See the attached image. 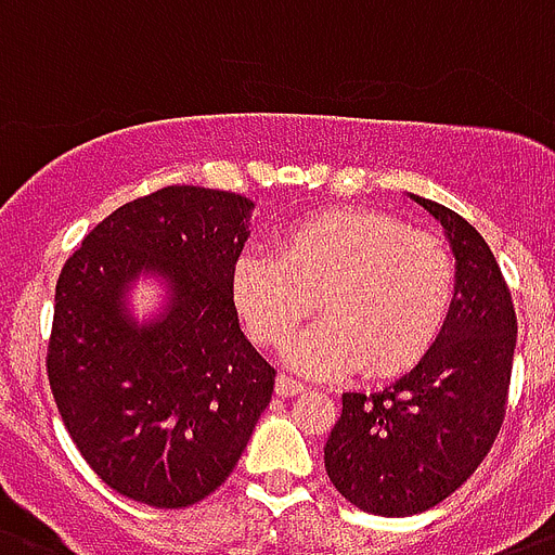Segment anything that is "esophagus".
Listing matches in <instances>:
<instances>
[{"mask_svg": "<svg viewBox=\"0 0 555 555\" xmlns=\"http://www.w3.org/2000/svg\"><path fill=\"white\" fill-rule=\"evenodd\" d=\"M276 392L282 395V398H293V395L307 392V386L301 384V380L291 378V375H279V378H276Z\"/></svg>", "mask_w": 555, "mask_h": 555, "instance_id": "obj_1", "label": "esophagus"}]
</instances>
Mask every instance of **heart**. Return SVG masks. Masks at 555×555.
<instances>
[{"mask_svg":"<svg viewBox=\"0 0 555 555\" xmlns=\"http://www.w3.org/2000/svg\"><path fill=\"white\" fill-rule=\"evenodd\" d=\"M231 296L250 338L285 347L313 313L287 361L305 375L338 378L364 366L395 378L431 352L457 299V262L435 234L370 208H324L279 234L276 254L248 250L234 264Z\"/></svg>","mask_w":555,"mask_h":555,"instance_id":"b5f03b06","label":"heart"}]
</instances>
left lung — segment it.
<instances>
[{"mask_svg":"<svg viewBox=\"0 0 555 555\" xmlns=\"http://www.w3.org/2000/svg\"><path fill=\"white\" fill-rule=\"evenodd\" d=\"M451 242L457 299L421 364L384 392H344L324 468L366 514H423L457 491L500 435L514 370L516 313L488 242L451 208L412 194Z\"/></svg>","mask_w":555,"mask_h":555,"instance_id":"1","label":"left lung"}]
</instances>
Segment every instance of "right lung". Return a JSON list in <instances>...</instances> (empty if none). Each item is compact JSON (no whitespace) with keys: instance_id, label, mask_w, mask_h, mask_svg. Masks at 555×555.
I'll list each match as a JSON object with an SVG mask.
<instances>
[{"instance_id":"right-lung-1","label":"right lung","mask_w":555,"mask_h":555,"mask_svg":"<svg viewBox=\"0 0 555 555\" xmlns=\"http://www.w3.org/2000/svg\"><path fill=\"white\" fill-rule=\"evenodd\" d=\"M250 208L231 191L166 185L98 222L55 282V406L92 472L129 500H206L270 403L276 370L240 330L231 296ZM149 269L170 282L172 301L138 328L122 301Z\"/></svg>"}]
</instances>
